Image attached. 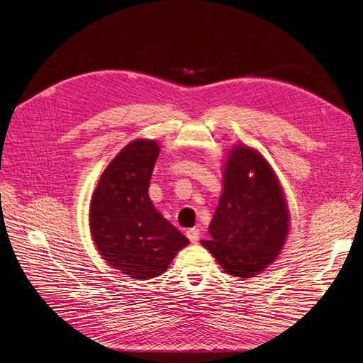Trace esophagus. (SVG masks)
Instances as JSON below:
<instances>
[{
	"instance_id": "1",
	"label": "esophagus",
	"mask_w": 363,
	"mask_h": 363,
	"mask_svg": "<svg viewBox=\"0 0 363 363\" xmlns=\"http://www.w3.org/2000/svg\"><path fill=\"white\" fill-rule=\"evenodd\" d=\"M200 235H201V233H200V228H196V227L189 228L188 232H186V236H188V239H189L191 243H199Z\"/></svg>"
}]
</instances>
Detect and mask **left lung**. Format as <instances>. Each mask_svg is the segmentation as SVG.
Returning a JSON list of instances; mask_svg holds the SVG:
<instances>
[{
    "label": "left lung",
    "instance_id": "8db88e82",
    "mask_svg": "<svg viewBox=\"0 0 363 363\" xmlns=\"http://www.w3.org/2000/svg\"><path fill=\"white\" fill-rule=\"evenodd\" d=\"M288 230L285 196L269 163L256 150L236 146L225 162L211 239L201 245L230 275L252 278L277 259Z\"/></svg>",
    "mask_w": 363,
    "mask_h": 363
}]
</instances>
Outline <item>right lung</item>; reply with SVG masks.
I'll return each instance as SVG.
<instances>
[{
  "mask_svg": "<svg viewBox=\"0 0 363 363\" xmlns=\"http://www.w3.org/2000/svg\"><path fill=\"white\" fill-rule=\"evenodd\" d=\"M160 147L155 140L128 143L110 162L94 191L89 227L108 265L135 279L167 271L189 240L156 211L149 185Z\"/></svg>",
  "mask_w": 363,
  "mask_h": 363,
  "instance_id": "add662e5",
  "label": "right lung"
}]
</instances>
